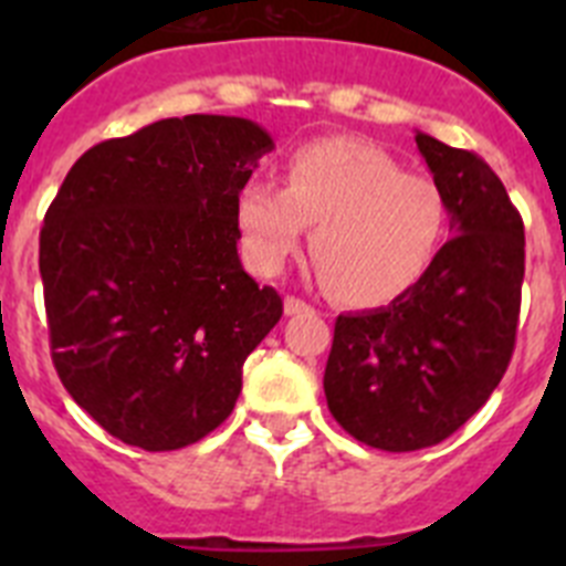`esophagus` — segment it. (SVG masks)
<instances>
[{
	"instance_id": "34e87169",
	"label": "esophagus",
	"mask_w": 566,
	"mask_h": 566,
	"mask_svg": "<svg viewBox=\"0 0 566 566\" xmlns=\"http://www.w3.org/2000/svg\"><path fill=\"white\" fill-rule=\"evenodd\" d=\"M283 312H286L289 317H294V314H308V312H314V308L308 306L306 300H300V297H286V300H283Z\"/></svg>"
}]
</instances>
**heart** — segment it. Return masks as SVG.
I'll return each instance as SVG.
<instances>
[{"label": "heart", "instance_id": "1", "mask_svg": "<svg viewBox=\"0 0 566 566\" xmlns=\"http://www.w3.org/2000/svg\"><path fill=\"white\" fill-rule=\"evenodd\" d=\"M444 214L437 184L348 138L303 144L286 158L283 187L252 181L238 195V227L258 272H280L314 227V263L328 292L352 306L411 292L442 249Z\"/></svg>", "mask_w": 566, "mask_h": 566}]
</instances>
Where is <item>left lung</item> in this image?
<instances>
[{"label": "left lung", "mask_w": 566, "mask_h": 566, "mask_svg": "<svg viewBox=\"0 0 566 566\" xmlns=\"http://www.w3.org/2000/svg\"><path fill=\"white\" fill-rule=\"evenodd\" d=\"M453 238L388 306L339 314L326 363L328 411L379 451L431 448L496 391L516 345L524 223L499 175L468 149L417 133Z\"/></svg>", "instance_id": "obj_1"}]
</instances>
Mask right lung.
<instances>
[{
	"instance_id": "obj_1",
	"label": "right lung",
	"mask_w": 566,
	"mask_h": 566,
	"mask_svg": "<svg viewBox=\"0 0 566 566\" xmlns=\"http://www.w3.org/2000/svg\"><path fill=\"white\" fill-rule=\"evenodd\" d=\"M269 149L238 115L164 118L87 149L44 214L53 365L124 444L178 451L214 431L277 326L283 300L238 258V195Z\"/></svg>"
}]
</instances>
